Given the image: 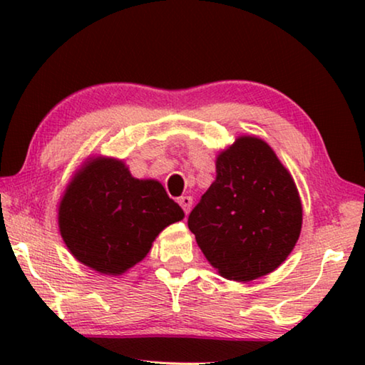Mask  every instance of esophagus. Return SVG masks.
Returning <instances> with one entry per match:
<instances>
[{"label":"esophagus","instance_id":"34e87169","mask_svg":"<svg viewBox=\"0 0 365 365\" xmlns=\"http://www.w3.org/2000/svg\"><path fill=\"white\" fill-rule=\"evenodd\" d=\"M178 205L182 206L185 214H188L190 209H191V205H193V197H191V196H182V197H178Z\"/></svg>","mask_w":365,"mask_h":365}]
</instances>
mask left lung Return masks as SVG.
I'll use <instances>...</instances> for the list:
<instances>
[{"label":"left lung","mask_w":365,"mask_h":365,"mask_svg":"<svg viewBox=\"0 0 365 365\" xmlns=\"http://www.w3.org/2000/svg\"><path fill=\"white\" fill-rule=\"evenodd\" d=\"M302 209L289 172L265 141L242 137L220 153L215 180L188 215L197 246L222 277L250 282L285 261Z\"/></svg>","instance_id":"1"}]
</instances>
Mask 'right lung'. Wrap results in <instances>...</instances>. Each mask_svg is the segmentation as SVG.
<instances>
[{
    "label": "right lung",
    "instance_id": "1",
    "mask_svg": "<svg viewBox=\"0 0 365 365\" xmlns=\"http://www.w3.org/2000/svg\"><path fill=\"white\" fill-rule=\"evenodd\" d=\"M183 215L159 182L138 180L120 160L96 158L66 190L59 230L80 262L119 275L140 262L159 232Z\"/></svg>",
    "mask_w": 365,
    "mask_h": 365
}]
</instances>
